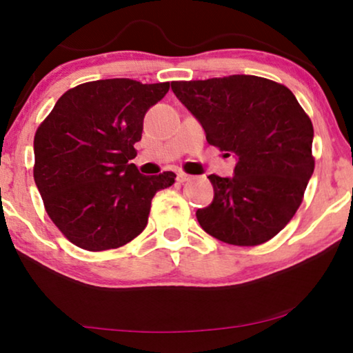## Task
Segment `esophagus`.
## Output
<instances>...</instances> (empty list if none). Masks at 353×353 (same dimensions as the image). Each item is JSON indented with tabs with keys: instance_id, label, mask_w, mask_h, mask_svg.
Masks as SVG:
<instances>
[{
	"instance_id": "1",
	"label": "esophagus",
	"mask_w": 353,
	"mask_h": 353,
	"mask_svg": "<svg viewBox=\"0 0 353 353\" xmlns=\"http://www.w3.org/2000/svg\"><path fill=\"white\" fill-rule=\"evenodd\" d=\"M176 180L180 181V183H186V181H190V180H192V176L191 175H186V173H178L176 175Z\"/></svg>"
}]
</instances>
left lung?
Instances as JSON below:
<instances>
[{
	"label": "left lung",
	"instance_id": "1",
	"mask_svg": "<svg viewBox=\"0 0 353 353\" xmlns=\"http://www.w3.org/2000/svg\"><path fill=\"white\" fill-rule=\"evenodd\" d=\"M172 91L207 143L236 157L233 176L209 175L214 201L196 212L202 230L233 245L267 243L296 214L313 175L308 115L291 90L255 75L172 81Z\"/></svg>",
	"mask_w": 353,
	"mask_h": 353
}]
</instances>
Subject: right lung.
Wrapping results in <instances>:
<instances>
[{
    "label": "right lung",
    "mask_w": 353,
    "mask_h": 353,
    "mask_svg": "<svg viewBox=\"0 0 353 353\" xmlns=\"http://www.w3.org/2000/svg\"><path fill=\"white\" fill-rule=\"evenodd\" d=\"M170 83L130 79L81 83L57 99L35 133L33 178L61 233L91 252L117 249L146 228L151 201L176 175L138 172L144 115Z\"/></svg>",
    "instance_id": "obj_1"
}]
</instances>
